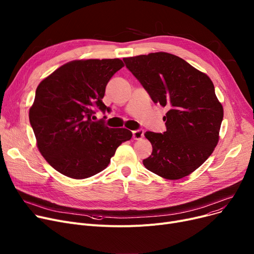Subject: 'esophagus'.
Here are the masks:
<instances>
[{"instance_id": "1", "label": "esophagus", "mask_w": 254, "mask_h": 254, "mask_svg": "<svg viewBox=\"0 0 254 254\" xmlns=\"http://www.w3.org/2000/svg\"><path fill=\"white\" fill-rule=\"evenodd\" d=\"M144 137V130L143 129H137L132 130V138L135 140H141Z\"/></svg>"}]
</instances>
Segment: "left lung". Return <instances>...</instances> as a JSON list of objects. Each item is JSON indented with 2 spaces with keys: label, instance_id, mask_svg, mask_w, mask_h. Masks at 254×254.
<instances>
[{
  "label": "left lung",
  "instance_id": "left-lung-1",
  "mask_svg": "<svg viewBox=\"0 0 254 254\" xmlns=\"http://www.w3.org/2000/svg\"><path fill=\"white\" fill-rule=\"evenodd\" d=\"M124 62L152 101L168 109L164 134L145 132L152 153L143 165L165 179L189 176L206 162L219 140L223 108L213 82L168 52L125 58Z\"/></svg>",
  "mask_w": 254,
  "mask_h": 254
}]
</instances>
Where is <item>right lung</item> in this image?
<instances>
[{"label":"right lung","instance_id":"1","mask_svg":"<svg viewBox=\"0 0 254 254\" xmlns=\"http://www.w3.org/2000/svg\"><path fill=\"white\" fill-rule=\"evenodd\" d=\"M125 64L119 59L77 60L43 79L30 108L37 147L46 162L73 179L91 177L108 167L118 146L130 140L127 128L92 122L111 77Z\"/></svg>","mask_w":254,"mask_h":254}]
</instances>
